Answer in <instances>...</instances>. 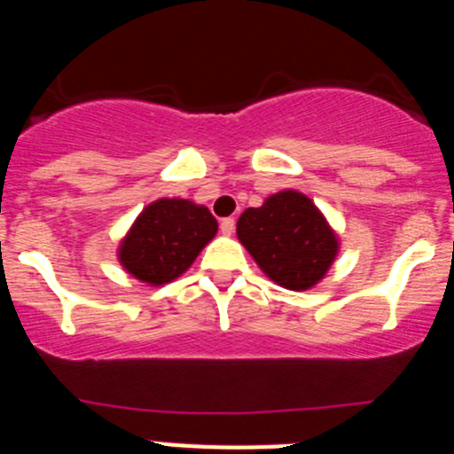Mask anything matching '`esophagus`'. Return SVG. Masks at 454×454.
I'll list each match as a JSON object with an SVG mask.
<instances>
[{
	"label": "esophagus",
	"mask_w": 454,
	"mask_h": 454,
	"mask_svg": "<svg viewBox=\"0 0 454 454\" xmlns=\"http://www.w3.org/2000/svg\"><path fill=\"white\" fill-rule=\"evenodd\" d=\"M234 227H236V220L234 218H223V220H220V231H223L224 236L234 234Z\"/></svg>",
	"instance_id": "esophagus-1"
}]
</instances>
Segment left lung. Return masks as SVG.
Listing matches in <instances>:
<instances>
[{
  "instance_id": "obj_1",
  "label": "left lung",
  "mask_w": 454,
  "mask_h": 454,
  "mask_svg": "<svg viewBox=\"0 0 454 454\" xmlns=\"http://www.w3.org/2000/svg\"><path fill=\"white\" fill-rule=\"evenodd\" d=\"M236 236L256 266L288 291L316 286L339 254V236L298 191H279L262 207L246 208Z\"/></svg>"
}]
</instances>
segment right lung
<instances>
[{
  "mask_svg": "<svg viewBox=\"0 0 454 454\" xmlns=\"http://www.w3.org/2000/svg\"><path fill=\"white\" fill-rule=\"evenodd\" d=\"M215 231L218 223L207 207L179 198L156 200L131 224L118 259L136 279L161 286L191 268Z\"/></svg>",
  "mask_w": 454,
  "mask_h": 454,
  "instance_id": "1",
  "label": "right lung"
}]
</instances>
